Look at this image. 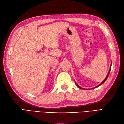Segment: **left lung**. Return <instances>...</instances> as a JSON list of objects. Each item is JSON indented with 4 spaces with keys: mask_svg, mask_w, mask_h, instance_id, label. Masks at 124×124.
Returning <instances> with one entry per match:
<instances>
[{
    "mask_svg": "<svg viewBox=\"0 0 124 124\" xmlns=\"http://www.w3.org/2000/svg\"><path fill=\"white\" fill-rule=\"evenodd\" d=\"M111 66H110V69H109V71H108V75H107V77H106V78H105V79L102 81V83H101L99 85H98V86H96V87H95V88H96V87H99V86H100L101 85H102L103 83H104V82H105V81H106V80H107V78H108V75H109V74H110V70H111ZM75 83H76V85L78 86V88H81V89H84V88H82L81 87H80V86H78L77 83H76V82H75Z\"/></svg>",
    "mask_w": 124,
    "mask_h": 124,
    "instance_id": "1",
    "label": "left lung"
}]
</instances>
